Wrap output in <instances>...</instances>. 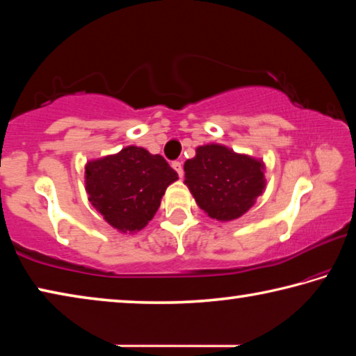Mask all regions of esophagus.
<instances>
[{
	"label": "esophagus",
	"mask_w": 356,
	"mask_h": 356,
	"mask_svg": "<svg viewBox=\"0 0 356 356\" xmlns=\"http://www.w3.org/2000/svg\"><path fill=\"white\" fill-rule=\"evenodd\" d=\"M172 168H174V171L179 174V177L184 176V166H182V163H180V161H172Z\"/></svg>",
	"instance_id": "1"
}]
</instances>
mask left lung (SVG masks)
I'll use <instances>...</instances> for the list:
<instances>
[{"instance_id": "left-lung-1", "label": "left lung", "mask_w": 356, "mask_h": 356, "mask_svg": "<svg viewBox=\"0 0 356 356\" xmlns=\"http://www.w3.org/2000/svg\"><path fill=\"white\" fill-rule=\"evenodd\" d=\"M184 171V184L197 206L218 221L237 220L248 212L267 184L261 159L216 143L196 147V155L185 161Z\"/></svg>"}]
</instances>
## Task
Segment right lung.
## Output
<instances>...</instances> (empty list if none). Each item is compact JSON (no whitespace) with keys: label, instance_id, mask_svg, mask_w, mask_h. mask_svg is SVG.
Wrapping results in <instances>:
<instances>
[{"label":"right lung","instance_id":"obj_1","mask_svg":"<svg viewBox=\"0 0 356 356\" xmlns=\"http://www.w3.org/2000/svg\"><path fill=\"white\" fill-rule=\"evenodd\" d=\"M179 179L161 155L127 146L84 166L88 200L111 227L135 234L147 226L168 186Z\"/></svg>","mask_w":356,"mask_h":356}]
</instances>
